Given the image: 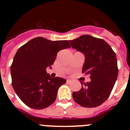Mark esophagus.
I'll return each mask as SVG.
<instances>
[{
	"label": "esophagus",
	"mask_w": 130,
	"mask_h": 130,
	"mask_svg": "<svg viewBox=\"0 0 130 130\" xmlns=\"http://www.w3.org/2000/svg\"><path fill=\"white\" fill-rule=\"evenodd\" d=\"M72 83V80H71V79H67V83L68 84H70Z\"/></svg>",
	"instance_id": "obj_1"
}]
</instances>
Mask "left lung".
<instances>
[{"mask_svg":"<svg viewBox=\"0 0 130 130\" xmlns=\"http://www.w3.org/2000/svg\"><path fill=\"white\" fill-rule=\"evenodd\" d=\"M70 43L73 49L85 55L82 72L89 74L91 79L81 90L73 92V100L85 107L99 106L109 98L117 79L119 70L115 53L105 40L90 35H82L70 40Z\"/></svg>","mask_w":130,"mask_h":130,"instance_id":"obj_1","label":"left lung"}]
</instances>
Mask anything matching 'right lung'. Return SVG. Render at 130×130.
<instances>
[{"label":"right lung","mask_w":130,"mask_h":130,"mask_svg":"<svg viewBox=\"0 0 130 130\" xmlns=\"http://www.w3.org/2000/svg\"><path fill=\"white\" fill-rule=\"evenodd\" d=\"M70 47L67 40L51 41L37 37L18 50L10 67L12 86L20 100L30 107L42 109L56 100L66 79L52 78L46 68L53 64L57 53Z\"/></svg>","instance_id":"1"}]
</instances>
